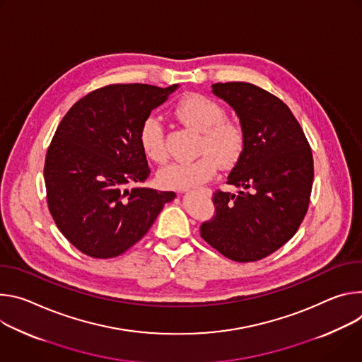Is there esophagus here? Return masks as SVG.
Segmentation results:
<instances>
[{
    "instance_id": "1",
    "label": "esophagus",
    "mask_w": 362,
    "mask_h": 362,
    "mask_svg": "<svg viewBox=\"0 0 362 362\" xmlns=\"http://www.w3.org/2000/svg\"><path fill=\"white\" fill-rule=\"evenodd\" d=\"M182 191H184V189H182ZM199 191H202V192L206 194V195H211V189H210V188H202Z\"/></svg>"
}]
</instances>
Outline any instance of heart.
I'll return each mask as SVG.
<instances>
[{
	"mask_svg": "<svg viewBox=\"0 0 362 362\" xmlns=\"http://www.w3.org/2000/svg\"><path fill=\"white\" fill-rule=\"evenodd\" d=\"M174 115L184 125L202 134L197 151L203 155L164 167L158 173L160 185L175 189L197 187L214 175L217 165L230 170L242 158L245 132L238 124L226 119V109L216 100L199 93L184 95L174 105ZM139 142L145 155L155 163L167 158L164 129L156 116L149 115L142 120Z\"/></svg>",
	"mask_w": 362,
	"mask_h": 362,
	"instance_id": "heart-1",
	"label": "heart"
}]
</instances>
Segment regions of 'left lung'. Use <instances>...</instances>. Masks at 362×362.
I'll return each mask as SVG.
<instances>
[{"mask_svg": "<svg viewBox=\"0 0 362 362\" xmlns=\"http://www.w3.org/2000/svg\"><path fill=\"white\" fill-rule=\"evenodd\" d=\"M213 93L235 112L246 144L227 177L237 194L216 191V216L202 237L234 262H256L282 247L309 206L313 158L291 109L246 82L216 83Z\"/></svg>", "mask_w": 362, "mask_h": 362, "instance_id": "8db88e82", "label": "left lung"}]
</instances>
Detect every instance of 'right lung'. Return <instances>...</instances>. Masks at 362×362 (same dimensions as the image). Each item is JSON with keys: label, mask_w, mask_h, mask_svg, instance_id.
<instances>
[{"label": "right lung", "mask_w": 362, "mask_h": 362, "mask_svg": "<svg viewBox=\"0 0 362 362\" xmlns=\"http://www.w3.org/2000/svg\"><path fill=\"white\" fill-rule=\"evenodd\" d=\"M177 89L105 86L62 119L46 155L47 204L62 234L82 253L95 259L125 253L175 198L173 191L125 187L149 177L139 128Z\"/></svg>", "instance_id": "right-lung-1"}]
</instances>
